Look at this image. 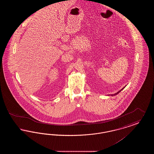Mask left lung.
I'll use <instances>...</instances> for the list:
<instances>
[{"label":"left lung","mask_w":154,"mask_h":154,"mask_svg":"<svg viewBox=\"0 0 154 154\" xmlns=\"http://www.w3.org/2000/svg\"><path fill=\"white\" fill-rule=\"evenodd\" d=\"M125 88V87H124ZM124 88H122V89H121V90H120V91H118V92H117V93H116V94H113V95H111L112 96H114V95H117L118 94V93H119V92H121V91H122V89H124Z\"/></svg>","instance_id":"left-lung-1"}]
</instances>
